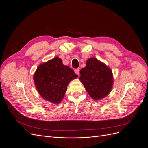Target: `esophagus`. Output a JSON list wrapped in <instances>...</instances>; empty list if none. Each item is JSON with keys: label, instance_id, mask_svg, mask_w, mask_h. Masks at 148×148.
<instances>
[{"label": "esophagus", "instance_id": "esophagus-1", "mask_svg": "<svg viewBox=\"0 0 148 148\" xmlns=\"http://www.w3.org/2000/svg\"><path fill=\"white\" fill-rule=\"evenodd\" d=\"M74 72L77 75H79V72H80V70H79V68H77V69H74Z\"/></svg>", "mask_w": 148, "mask_h": 148}]
</instances>
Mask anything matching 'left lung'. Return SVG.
<instances>
[{
    "instance_id": "8db88e82",
    "label": "left lung",
    "mask_w": 148,
    "mask_h": 148,
    "mask_svg": "<svg viewBox=\"0 0 148 148\" xmlns=\"http://www.w3.org/2000/svg\"><path fill=\"white\" fill-rule=\"evenodd\" d=\"M80 74L79 80L93 99H102L110 93L113 84V74L103 63L96 58H88Z\"/></svg>"
}]
</instances>
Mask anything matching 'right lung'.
<instances>
[{
  "label": "right lung",
  "instance_id": "1",
  "mask_svg": "<svg viewBox=\"0 0 148 148\" xmlns=\"http://www.w3.org/2000/svg\"><path fill=\"white\" fill-rule=\"evenodd\" d=\"M77 77L74 71L56 57L38 66L34 80L42 97L49 102L59 103L67 91L69 83Z\"/></svg>",
  "mask_w": 148,
  "mask_h": 148
}]
</instances>
